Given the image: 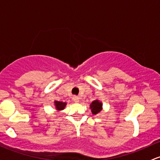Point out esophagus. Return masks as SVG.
Listing matches in <instances>:
<instances>
[{
    "label": "esophagus",
    "mask_w": 160,
    "mask_h": 160,
    "mask_svg": "<svg viewBox=\"0 0 160 160\" xmlns=\"http://www.w3.org/2000/svg\"><path fill=\"white\" fill-rule=\"evenodd\" d=\"M73 100L75 102H80V98H79L78 96H74L73 97Z\"/></svg>",
    "instance_id": "obj_1"
}]
</instances>
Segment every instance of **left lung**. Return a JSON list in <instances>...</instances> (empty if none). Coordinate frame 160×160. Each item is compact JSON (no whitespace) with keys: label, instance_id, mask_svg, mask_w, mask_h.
I'll return each mask as SVG.
<instances>
[{"label":"left lung","instance_id":"8db88e82","mask_svg":"<svg viewBox=\"0 0 160 160\" xmlns=\"http://www.w3.org/2000/svg\"><path fill=\"white\" fill-rule=\"evenodd\" d=\"M89 108H90L92 115H96L102 110V102H100L99 99L94 100L90 104Z\"/></svg>","mask_w":160,"mask_h":160}]
</instances>
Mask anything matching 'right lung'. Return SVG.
Returning <instances> with one entry per match:
<instances>
[{"mask_svg": "<svg viewBox=\"0 0 160 160\" xmlns=\"http://www.w3.org/2000/svg\"><path fill=\"white\" fill-rule=\"evenodd\" d=\"M54 107H55V109L57 110L58 112H60L61 110H64L65 106H67V102H63L61 101H54Z\"/></svg>", "mask_w": 160, "mask_h": 160, "instance_id": "right-lung-1", "label": "right lung"}]
</instances>
